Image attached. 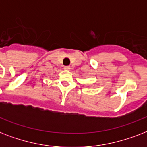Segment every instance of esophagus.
<instances>
[{
  "label": "esophagus",
  "mask_w": 147,
  "mask_h": 147,
  "mask_svg": "<svg viewBox=\"0 0 147 147\" xmlns=\"http://www.w3.org/2000/svg\"><path fill=\"white\" fill-rule=\"evenodd\" d=\"M64 69H65V70H69L70 69V66H64Z\"/></svg>",
  "instance_id": "1"
}]
</instances>
